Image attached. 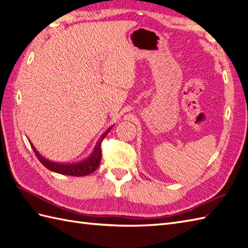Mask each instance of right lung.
Here are the masks:
<instances>
[{"label":"right lung","mask_w":248,"mask_h":248,"mask_svg":"<svg viewBox=\"0 0 248 248\" xmlns=\"http://www.w3.org/2000/svg\"><path fill=\"white\" fill-rule=\"evenodd\" d=\"M110 129L111 127L106 130L101 136V138L99 139L97 145L95 146V148H93L92 152V155L88 158L82 160V162H78L74 164H60V163L51 162V160L46 159L39 155V152L35 149V147L32 145V143H30V145L32 147L33 151H34L36 157L39 159V162H41L46 168L49 169L50 171L56 172L59 174H63V175H70V176H85L93 173V171H96V169L99 167L100 162H101V142Z\"/></svg>","instance_id":"1"}]
</instances>
